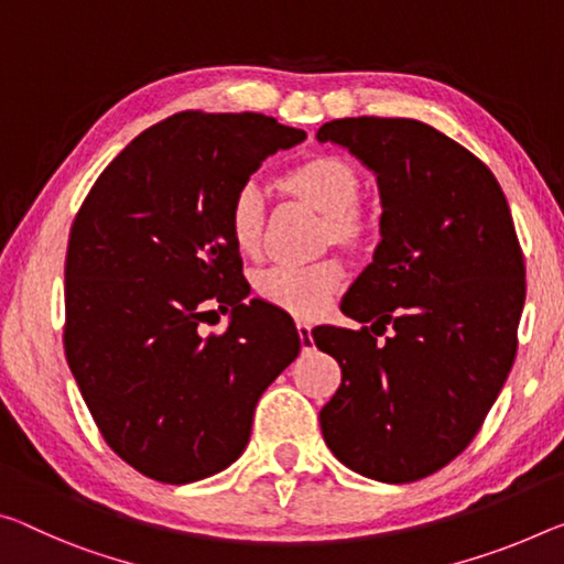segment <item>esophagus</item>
Returning <instances> with one entry per match:
<instances>
[{"label": "esophagus", "mask_w": 564, "mask_h": 564, "mask_svg": "<svg viewBox=\"0 0 564 564\" xmlns=\"http://www.w3.org/2000/svg\"><path fill=\"white\" fill-rule=\"evenodd\" d=\"M296 328H299L303 351H311V348H314V336H311V324H306V321L299 318V321H296Z\"/></svg>", "instance_id": "34e87169"}]
</instances>
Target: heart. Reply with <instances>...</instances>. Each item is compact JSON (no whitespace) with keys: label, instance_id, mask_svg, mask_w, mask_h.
<instances>
[{"label":"heart","instance_id":"obj_1","mask_svg":"<svg viewBox=\"0 0 564 564\" xmlns=\"http://www.w3.org/2000/svg\"><path fill=\"white\" fill-rule=\"evenodd\" d=\"M285 185L306 198L330 220L336 234L354 228V213L359 208L361 181L346 160L336 155H316L293 167ZM263 198L256 185L240 187L230 205L228 228L240 253H253L261 240ZM344 279L338 261L318 263H283L261 273L258 291L261 296L299 318H316L328 308L330 299Z\"/></svg>","mask_w":564,"mask_h":564}]
</instances>
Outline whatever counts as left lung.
Listing matches in <instances>:
<instances>
[{
  "instance_id": "obj_1",
  "label": "left lung",
  "mask_w": 564,
  "mask_h": 564,
  "mask_svg": "<svg viewBox=\"0 0 564 564\" xmlns=\"http://www.w3.org/2000/svg\"><path fill=\"white\" fill-rule=\"evenodd\" d=\"M316 140L361 160L381 198V240L341 306L371 326L314 330L341 366L321 432L364 477L424 479L467 449L514 364L524 258L512 213L491 170L426 122L330 120Z\"/></svg>"
}]
</instances>
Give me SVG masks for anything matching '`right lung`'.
I'll return each mask as SVG.
<instances>
[{
  "label": "right lung",
  "instance_id": "right-lung-1",
  "mask_svg": "<svg viewBox=\"0 0 564 564\" xmlns=\"http://www.w3.org/2000/svg\"><path fill=\"white\" fill-rule=\"evenodd\" d=\"M306 140L258 112H177L97 177L69 230L65 354L97 429L165 485L218 475L296 359L289 314L248 299L230 205L268 155ZM213 305L229 328L203 337Z\"/></svg>",
  "mask_w": 564,
  "mask_h": 564
}]
</instances>
